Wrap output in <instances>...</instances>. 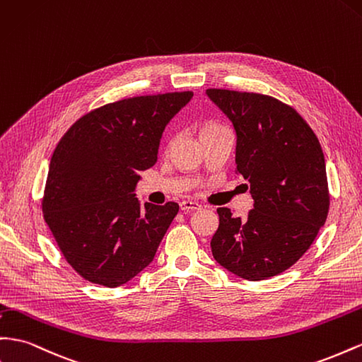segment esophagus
Instances as JSON below:
<instances>
[{"label": "esophagus", "mask_w": 362, "mask_h": 362, "mask_svg": "<svg viewBox=\"0 0 362 362\" xmlns=\"http://www.w3.org/2000/svg\"><path fill=\"white\" fill-rule=\"evenodd\" d=\"M180 209L182 211H194V210H201V205L194 201H182L180 202Z\"/></svg>", "instance_id": "1"}]
</instances>
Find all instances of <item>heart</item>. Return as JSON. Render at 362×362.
I'll return each mask as SVG.
<instances>
[{
	"label": "heart",
	"mask_w": 362,
	"mask_h": 362,
	"mask_svg": "<svg viewBox=\"0 0 362 362\" xmlns=\"http://www.w3.org/2000/svg\"><path fill=\"white\" fill-rule=\"evenodd\" d=\"M219 124H214V123H207V124H204L202 126V129H201V132H204V131H210V129H214V128H218Z\"/></svg>",
	"instance_id": "b5f03b06"
}]
</instances>
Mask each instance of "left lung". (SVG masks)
Returning a JSON list of instances; mask_svg holds the SVG:
<instances>
[{
	"label": "left lung",
	"mask_w": 362,
	"mask_h": 362,
	"mask_svg": "<svg viewBox=\"0 0 362 362\" xmlns=\"http://www.w3.org/2000/svg\"><path fill=\"white\" fill-rule=\"evenodd\" d=\"M236 132V170L250 182L245 219L218 209L213 257L240 279L257 281L286 271L325 226L329 190L325 155L301 115L274 97L205 91Z\"/></svg>",
	"instance_id": "1"
}]
</instances>
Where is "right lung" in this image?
<instances>
[{
	"label": "right lung",
	"mask_w": 362,
	"mask_h": 362,
	"mask_svg": "<svg viewBox=\"0 0 362 362\" xmlns=\"http://www.w3.org/2000/svg\"><path fill=\"white\" fill-rule=\"evenodd\" d=\"M192 97L168 93L105 105L77 120L56 146L44 219L83 279L117 288L153 260L180 205H141L136 182L157 163L165 126Z\"/></svg>",
	"instance_id": "add662e5"
}]
</instances>
